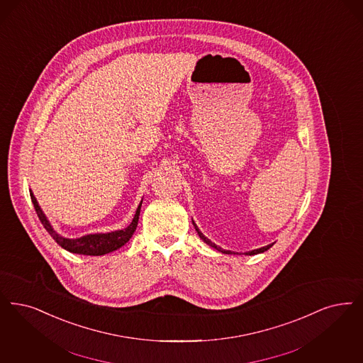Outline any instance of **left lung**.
Returning a JSON list of instances; mask_svg holds the SVG:
<instances>
[{
    "mask_svg": "<svg viewBox=\"0 0 363 363\" xmlns=\"http://www.w3.org/2000/svg\"><path fill=\"white\" fill-rule=\"evenodd\" d=\"M193 225H194V228H196V231H197V233H199V236L203 239V242L206 243V245H209V246L213 247V248H216L218 251H220V252H224V254H233L231 251H225V250H223V248H220V247L216 246L215 243H212L208 238H205L203 236V233H200V230L197 228V225L193 223ZM274 243H272V245H269V246L266 247H262V248H258V250H252V251H248V252H246L247 255H255V254H259V252H263V251H267L270 247L273 246Z\"/></svg>",
    "mask_w": 363,
    "mask_h": 363,
    "instance_id": "1",
    "label": "left lung"
}]
</instances>
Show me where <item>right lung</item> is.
<instances>
[{
  "label": "right lung",
  "mask_w": 363,
  "mask_h": 363,
  "mask_svg": "<svg viewBox=\"0 0 363 363\" xmlns=\"http://www.w3.org/2000/svg\"><path fill=\"white\" fill-rule=\"evenodd\" d=\"M29 194H30L32 203L35 206V211L38 213V218L40 220V223L43 224L44 228L47 230V233L52 236V239L62 248H65V250H67L70 252H74V254H82V255H104V254L112 252V251H115L117 248L124 246L130 240V236L133 235L136 227H138L140 206H142V203L138 206L132 223L124 230L115 231V233L86 235V236H82L79 239H66V238L59 236L58 233L52 230V227L50 225L48 220L44 216L40 206L38 205L35 196L32 193H29Z\"/></svg>",
  "instance_id": "right-lung-1"
}]
</instances>
